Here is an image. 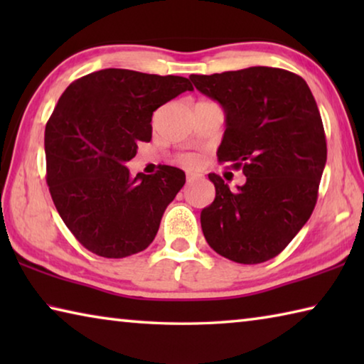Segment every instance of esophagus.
Masks as SVG:
<instances>
[{
	"label": "esophagus",
	"instance_id": "1",
	"mask_svg": "<svg viewBox=\"0 0 364 364\" xmlns=\"http://www.w3.org/2000/svg\"><path fill=\"white\" fill-rule=\"evenodd\" d=\"M186 178H188V183H194L197 180H200L202 175L200 173H196V171H189Z\"/></svg>",
	"mask_w": 364,
	"mask_h": 364
}]
</instances>
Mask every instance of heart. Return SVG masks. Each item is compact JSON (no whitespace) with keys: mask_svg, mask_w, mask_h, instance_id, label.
Returning a JSON list of instances; mask_svg holds the SVG:
<instances>
[{"mask_svg":"<svg viewBox=\"0 0 364 364\" xmlns=\"http://www.w3.org/2000/svg\"><path fill=\"white\" fill-rule=\"evenodd\" d=\"M181 162H183L184 165H196L197 160H196V157H193V156H184V157H181Z\"/></svg>","mask_w":364,"mask_h":364,"instance_id":"heart-1","label":"heart"}]
</instances>
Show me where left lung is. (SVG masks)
Masks as SVG:
<instances>
[{
  "label": "left lung",
  "instance_id": "left-lung-1",
  "mask_svg": "<svg viewBox=\"0 0 364 364\" xmlns=\"http://www.w3.org/2000/svg\"><path fill=\"white\" fill-rule=\"evenodd\" d=\"M189 78L225 110L218 160L247 178L231 191L208 173L217 194L200 212L205 241L236 263L267 262L286 249L316 205L328 147L315 97L304 78L274 67Z\"/></svg>",
  "mask_w": 364,
  "mask_h": 364
}]
</instances>
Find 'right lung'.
<instances>
[{
  "label": "right lung",
  "instance_id": "add662e5",
  "mask_svg": "<svg viewBox=\"0 0 364 364\" xmlns=\"http://www.w3.org/2000/svg\"><path fill=\"white\" fill-rule=\"evenodd\" d=\"M193 90L184 77L104 69L59 97L45 130L46 183L60 218L90 252L123 258L154 241L186 175L162 165L132 178L125 164L139 141H151L154 110Z\"/></svg>",
  "mask_w": 364,
  "mask_h": 364
}]
</instances>
